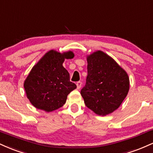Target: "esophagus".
I'll return each instance as SVG.
<instances>
[{
  "mask_svg": "<svg viewBox=\"0 0 153 153\" xmlns=\"http://www.w3.org/2000/svg\"><path fill=\"white\" fill-rule=\"evenodd\" d=\"M76 85H77V88L80 89V88L82 86V82L81 81H78L76 82Z\"/></svg>",
  "mask_w": 153,
  "mask_h": 153,
  "instance_id": "esophagus-1",
  "label": "esophagus"
}]
</instances>
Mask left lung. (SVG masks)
<instances>
[{
    "mask_svg": "<svg viewBox=\"0 0 153 153\" xmlns=\"http://www.w3.org/2000/svg\"><path fill=\"white\" fill-rule=\"evenodd\" d=\"M87 61L86 82L80 91L84 103L96 114L112 113L127 96L129 77L111 57L101 51L91 54Z\"/></svg>",
    "mask_w": 153,
    "mask_h": 153,
    "instance_id": "left-lung-1",
    "label": "left lung"
}]
</instances>
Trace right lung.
I'll list each match as a JSON object with an SVG mask.
<instances>
[{"mask_svg": "<svg viewBox=\"0 0 153 153\" xmlns=\"http://www.w3.org/2000/svg\"><path fill=\"white\" fill-rule=\"evenodd\" d=\"M73 57L71 51L61 54L51 50L33 67L24 85L33 106L50 112L65 103L68 95L77 86L71 82L69 73L62 63L65 58Z\"/></svg>", "mask_w": 153, "mask_h": 153, "instance_id": "add662e5", "label": "right lung"}]
</instances>
